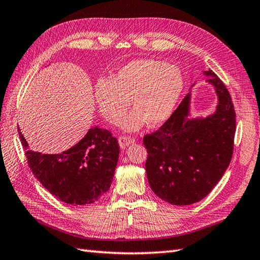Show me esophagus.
<instances>
[{"mask_svg":"<svg viewBox=\"0 0 260 260\" xmlns=\"http://www.w3.org/2000/svg\"><path fill=\"white\" fill-rule=\"evenodd\" d=\"M136 140L134 137H132V136H125V135H123V136H119V138H118V143H119V146L122 147V148H125L126 146H127V145H129V144H132V143H134Z\"/></svg>","mask_w":260,"mask_h":260,"instance_id":"1","label":"esophagus"}]
</instances>
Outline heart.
<instances>
[{
    "label": "heart",
    "mask_w": 260,
    "mask_h": 260,
    "mask_svg": "<svg viewBox=\"0 0 260 260\" xmlns=\"http://www.w3.org/2000/svg\"><path fill=\"white\" fill-rule=\"evenodd\" d=\"M183 75L177 66L154 58L134 59L110 78L95 83L96 106L111 124L122 120L129 106L135 110L124 119L126 129L135 131L148 122L158 126L171 117L183 92Z\"/></svg>",
    "instance_id": "1"
}]
</instances>
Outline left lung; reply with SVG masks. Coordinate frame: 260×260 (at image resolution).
<instances>
[{
  "label": "left lung",
  "mask_w": 260,
  "mask_h": 260,
  "mask_svg": "<svg viewBox=\"0 0 260 260\" xmlns=\"http://www.w3.org/2000/svg\"><path fill=\"white\" fill-rule=\"evenodd\" d=\"M216 88L218 106L212 116L187 120L189 95L172 116L144 136L147 178L162 201L177 206L195 204L219 182L233 157L236 113L225 84L213 71H205Z\"/></svg>",
  "instance_id": "obj_1"
}]
</instances>
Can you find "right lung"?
Segmentation results:
<instances>
[{"label":"right lung","mask_w":260,"mask_h":260,"mask_svg":"<svg viewBox=\"0 0 260 260\" xmlns=\"http://www.w3.org/2000/svg\"><path fill=\"white\" fill-rule=\"evenodd\" d=\"M19 135L28 167L39 182L59 201L71 205H88L110 189L118 160L116 137L107 129L90 128L86 136L62 154L48 155L27 150L20 128Z\"/></svg>","instance_id":"obj_1"}]
</instances>
